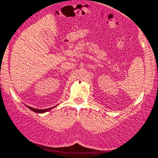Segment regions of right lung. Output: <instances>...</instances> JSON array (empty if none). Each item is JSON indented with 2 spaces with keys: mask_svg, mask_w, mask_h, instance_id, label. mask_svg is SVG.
Instances as JSON below:
<instances>
[{
  "mask_svg": "<svg viewBox=\"0 0 158 158\" xmlns=\"http://www.w3.org/2000/svg\"><path fill=\"white\" fill-rule=\"evenodd\" d=\"M28 108H29L30 110H31V111H33V112H35V113H45L47 111H49L50 109L54 108L55 107H51V108H48V109H35V108H33L30 106H26Z\"/></svg>",
  "mask_w": 158,
  "mask_h": 158,
  "instance_id": "add662e5",
  "label": "right lung"
}]
</instances>
